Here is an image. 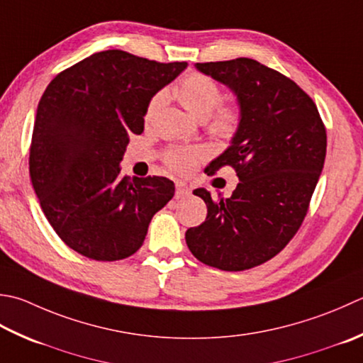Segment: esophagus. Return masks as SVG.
<instances>
[{
    "label": "esophagus",
    "instance_id": "esophagus-1",
    "mask_svg": "<svg viewBox=\"0 0 363 363\" xmlns=\"http://www.w3.org/2000/svg\"><path fill=\"white\" fill-rule=\"evenodd\" d=\"M190 195V189L184 182H176V198H184Z\"/></svg>",
    "mask_w": 363,
    "mask_h": 363
}]
</instances>
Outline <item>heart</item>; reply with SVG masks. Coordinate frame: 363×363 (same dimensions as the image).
<instances>
[{
	"label": "heart",
	"mask_w": 363,
	"mask_h": 363,
	"mask_svg": "<svg viewBox=\"0 0 363 363\" xmlns=\"http://www.w3.org/2000/svg\"><path fill=\"white\" fill-rule=\"evenodd\" d=\"M176 96L179 102L198 119L208 121V132L217 138L231 140L242 124V111L238 105L225 104L218 105L222 101V89L212 80L211 77L191 72L186 75L177 84ZM167 101V91H157L149 99L146 105L145 118L151 119L160 106ZM204 152L201 149L189 147H169L163 154V160L167 165L177 173H191L200 160H203Z\"/></svg>",
	"instance_id": "obj_1"
}]
</instances>
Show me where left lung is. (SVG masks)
Returning <instances> with one entry per match:
<instances>
[{
  "instance_id": "obj_1",
  "label": "left lung",
  "mask_w": 363,
  "mask_h": 363,
  "mask_svg": "<svg viewBox=\"0 0 363 363\" xmlns=\"http://www.w3.org/2000/svg\"><path fill=\"white\" fill-rule=\"evenodd\" d=\"M230 86L242 111L231 146L208 167L239 177L230 198L196 189L208 217L189 228L196 259L220 271H245L274 258L296 236L323 172L328 133L318 106L291 78L250 58L196 62Z\"/></svg>"
}]
</instances>
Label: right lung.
<instances>
[{"label": "right lung", "instance_id": "add662e5", "mask_svg": "<svg viewBox=\"0 0 363 363\" xmlns=\"http://www.w3.org/2000/svg\"><path fill=\"white\" fill-rule=\"evenodd\" d=\"M187 62H159L123 50L88 56L56 75L40 97L30 176L61 240L96 261H118L143 245L155 212L174 195L163 176L121 177L146 105Z\"/></svg>", "mask_w": 363, "mask_h": 363}]
</instances>
